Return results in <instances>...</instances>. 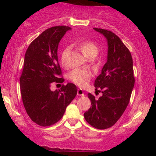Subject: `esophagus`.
<instances>
[{
  "label": "esophagus",
  "instance_id": "obj_1",
  "mask_svg": "<svg viewBox=\"0 0 156 156\" xmlns=\"http://www.w3.org/2000/svg\"><path fill=\"white\" fill-rule=\"evenodd\" d=\"M77 94L78 96H81V97H84V92L82 89H78V92H77Z\"/></svg>",
  "mask_w": 156,
  "mask_h": 156
}]
</instances>
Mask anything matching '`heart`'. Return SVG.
<instances>
[{"mask_svg":"<svg viewBox=\"0 0 156 156\" xmlns=\"http://www.w3.org/2000/svg\"><path fill=\"white\" fill-rule=\"evenodd\" d=\"M81 50L86 57L91 53L97 54L98 51L97 46L93 42L88 41L82 43V44L81 45ZM67 52L68 49H66L62 52L60 56V62L64 67L67 66ZM91 77H92V72L88 69H74L69 74V79L80 87H85L90 80Z\"/></svg>","mask_w":156,"mask_h":156,"instance_id":"heart-1","label":"heart"}]
</instances>
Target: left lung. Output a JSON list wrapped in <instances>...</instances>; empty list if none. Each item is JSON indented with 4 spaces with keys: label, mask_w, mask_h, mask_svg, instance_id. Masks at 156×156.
<instances>
[{
    "label": "left lung",
    "mask_w": 156,
    "mask_h": 156,
    "mask_svg": "<svg viewBox=\"0 0 156 156\" xmlns=\"http://www.w3.org/2000/svg\"><path fill=\"white\" fill-rule=\"evenodd\" d=\"M108 44L107 61L96 78L94 86L103 94L98 100L91 94V106L84 114L87 123L97 129L113 126L126 109L134 86L133 59L121 39L111 31L94 28Z\"/></svg>",
    "instance_id": "1"
}]
</instances>
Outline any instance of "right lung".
Instances as JSON below:
<instances>
[{
	"label": "right lung",
	"mask_w": 156,
	"mask_h": 156,
	"mask_svg": "<svg viewBox=\"0 0 156 156\" xmlns=\"http://www.w3.org/2000/svg\"><path fill=\"white\" fill-rule=\"evenodd\" d=\"M69 26H54L45 30L29 46L25 54L24 66L20 78L23 105L30 119L40 126L59 122L66 108L77 94L72 83L52 91V83L64 79L58 62L59 43Z\"/></svg>",
	"instance_id": "add662e5"
}]
</instances>
